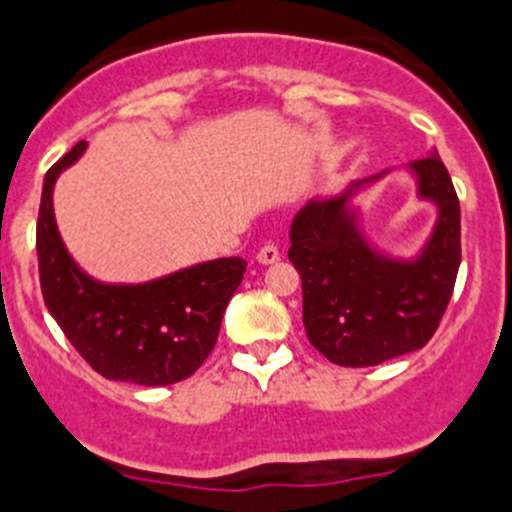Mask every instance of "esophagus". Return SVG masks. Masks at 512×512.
Here are the masks:
<instances>
[{"label": "esophagus", "instance_id": "34e87169", "mask_svg": "<svg viewBox=\"0 0 512 512\" xmlns=\"http://www.w3.org/2000/svg\"><path fill=\"white\" fill-rule=\"evenodd\" d=\"M280 260V247L275 245V242H267V245L260 247V252H257V262L260 265H272V262Z\"/></svg>", "mask_w": 512, "mask_h": 512}]
</instances>
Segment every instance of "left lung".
Wrapping results in <instances>:
<instances>
[{
  "label": "left lung",
  "instance_id": "8db88e82",
  "mask_svg": "<svg viewBox=\"0 0 512 512\" xmlns=\"http://www.w3.org/2000/svg\"><path fill=\"white\" fill-rule=\"evenodd\" d=\"M418 198L438 220L414 260H394L366 242L349 198L312 200L289 227V262L302 277V319L317 352L339 366H376L426 347L441 324L461 265V205L446 165L431 153L409 165Z\"/></svg>",
  "mask_w": 512,
  "mask_h": 512
}]
</instances>
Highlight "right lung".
<instances>
[{"label": "right lung", "mask_w": 512, "mask_h": 512, "mask_svg": "<svg viewBox=\"0 0 512 512\" xmlns=\"http://www.w3.org/2000/svg\"><path fill=\"white\" fill-rule=\"evenodd\" d=\"M86 143L51 165L36 220V255L44 304L74 349L101 376L141 386L188 379L213 352L230 297L247 262L220 257L143 285H106L86 275L61 242L54 183Z\"/></svg>", "instance_id": "1"}]
</instances>
